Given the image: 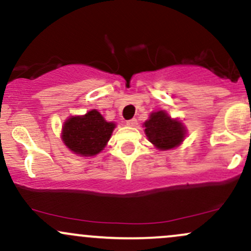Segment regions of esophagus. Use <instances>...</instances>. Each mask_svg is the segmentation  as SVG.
I'll use <instances>...</instances> for the list:
<instances>
[{
  "mask_svg": "<svg viewBox=\"0 0 251 251\" xmlns=\"http://www.w3.org/2000/svg\"><path fill=\"white\" fill-rule=\"evenodd\" d=\"M126 124H127L128 126H137L138 122H137V119H135V118H132V119L127 120V122H126Z\"/></svg>",
  "mask_w": 251,
  "mask_h": 251,
  "instance_id": "obj_1",
  "label": "esophagus"
}]
</instances>
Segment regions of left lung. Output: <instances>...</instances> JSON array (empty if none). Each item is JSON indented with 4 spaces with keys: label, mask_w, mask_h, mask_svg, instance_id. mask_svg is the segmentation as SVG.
<instances>
[{
    "label": "left lung",
    "mask_w": 251,
    "mask_h": 251,
    "mask_svg": "<svg viewBox=\"0 0 251 251\" xmlns=\"http://www.w3.org/2000/svg\"><path fill=\"white\" fill-rule=\"evenodd\" d=\"M144 125L149 140L159 150L174 149L185 137V128L181 123L172 120L164 111L152 113Z\"/></svg>",
    "instance_id": "1"
}]
</instances>
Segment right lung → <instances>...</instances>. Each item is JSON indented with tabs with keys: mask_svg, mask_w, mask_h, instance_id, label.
Listing matches in <instances>:
<instances>
[{
	"mask_svg": "<svg viewBox=\"0 0 251 251\" xmlns=\"http://www.w3.org/2000/svg\"><path fill=\"white\" fill-rule=\"evenodd\" d=\"M116 124L107 123L101 114L92 109L82 117H72L65 123L62 140L74 153L94 155L99 153L111 138Z\"/></svg>",
	"mask_w": 251,
	"mask_h": 251,
	"instance_id": "obj_1",
	"label": "right lung"
}]
</instances>
